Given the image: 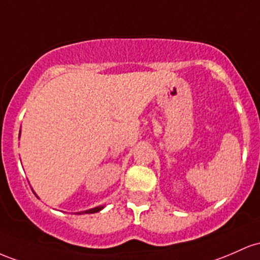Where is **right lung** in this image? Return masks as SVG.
Here are the masks:
<instances>
[{
  "label": "right lung",
  "mask_w": 260,
  "mask_h": 260,
  "mask_svg": "<svg viewBox=\"0 0 260 260\" xmlns=\"http://www.w3.org/2000/svg\"><path fill=\"white\" fill-rule=\"evenodd\" d=\"M19 135H20V133H19ZM104 206H97V208H94V209H91V210H86V211H81V212H77V214H94V212H98V211H101L102 209H103Z\"/></svg>",
  "instance_id": "right-lung-1"
}]
</instances>
